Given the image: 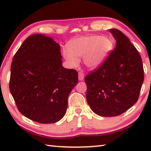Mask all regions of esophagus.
<instances>
[{
  "label": "esophagus",
  "instance_id": "34e87169",
  "mask_svg": "<svg viewBox=\"0 0 151 151\" xmlns=\"http://www.w3.org/2000/svg\"><path fill=\"white\" fill-rule=\"evenodd\" d=\"M84 73H83L82 72H79L78 73V80L80 81H82L84 80Z\"/></svg>",
  "mask_w": 151,
  "mask_h": 151
}]
</instances>
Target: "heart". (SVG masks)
<instances>
[{"label":"heart","instance_id":"1","mask_svg":"<svg viewBox=\"0 0 151 151\" xmlns=\"http://www.w3.org/2000/svg\"><path fill=\"white\" fill-rule=\"evenodd\" d=\"M112 39L101 36H82L72 40L68 44L69 49H63L62 55L68 65L75 67L80 58H83L85 65L90 69L99 68L114 49Z\"/></svg>","mask_w":151,"mask_h":151}]
</instances>
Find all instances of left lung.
Segmentation results:
<instances>
[{
	"label": "left lung",
	"mask_w": 151,
	"mask_h": 151,
	"mask_svg": "<svg viewBox=\"0 0 151 151\" xmlns=\"http://www.w3.org/2000/svg\"><path fill=\"white\" fill-rule=\"evenodd\" d=\"M117 44L100 67L85 77L86 100L100 116L114 117L129 110L138 100L144 80L142 60L130 40L110 29Z\"/></svg>",
	"instance_id": "left-lung-1"
}]
</instances>
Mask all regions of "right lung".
<instances>
[{
	"label": "right lung",
	"mask_w": 151,
	"mask_h": 151,
	"mask_svg": "<svg viewBox=\"0 0 151 151\" xmlns=\"http://www.w3.org/2000/svg\"><path fill=\"white\" fill-rule=\"evenodd\" d=\"M60 46L45 35L27 37L13 58L9 90L19 111L42 124L65 115L78 73L62 65Z\"/></svg>",
	"instance_id": "1"
}]
</instances>
